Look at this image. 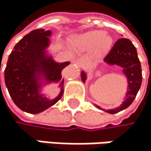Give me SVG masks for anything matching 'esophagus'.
Returning <instances> with one entry per match:
<instances>
[{"instance_id": "obj_1", "label": "esophagus", "mask_w": 151, "mask_h": 151, "mask_svg": "<svg viewBox=\"0 0 151 151\" xmlns=\"http://www.w3.org/2000/svg\"><path fill=\"white\" fill-rule=\"evenodd\" d=\"M76 63H77L80 66H82V65H84V64L86 63V60H85L84 58H80V59H78V60L76 61Z\"/></svg>"}]
</instances>
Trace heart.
I'll list each match as a JSON object with an SVG mask.
<instances>
[{
  "label": "heart",
  "instance_id": "b5f03b06",
  "mask_svg": "<svg viewBox=\"0 0 151 151\" xmlns=\"http://www.w3.org/2000/svg\"><path fill=\"white\" fill-rule=\"evenodd\" d=\"M112 38L106 35L102 30H93L81 36L79 39L80 45L84 49H92L96 47V55H101L106 52L112 45Z\"/></svg>",
  "mask_w": 151,
  "mask_h": 151
}]
</instances>
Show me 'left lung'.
<instances>
[{
    "label": "left lung",
    "instance_id": "1",
    "mask_svg": "<svg viewBox=\"0 0 151 151\" xmlns=\"http://www.w3.org/2000/svg\"><path fill=\"white\" fill-rule=\"evenodd\" d=\"M104 62L109 65H117L122 67L123 72L127 78L128 87L126 92V99L120 106L114 109L105 110L99 107V106H96L99 109L105 110L109 114H116L127 108L136 98V95L139 88H141L142 81V66L138 58L137 50L135 46L127 38L118 39L114 45L113 48L105 57ZM81 77L82 81L85 83L87 80L86 72L81 71Z\"/></svg>",
    "mask_w": 151,
    "mask_h": 151
}]
</instances>
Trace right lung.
<instances>
[{
  "mask_svg": "<svg viewBox=\"0 0 151 151\" xmlns=\"http://www.w3.org/2000/svg\"><path fill=\"white\" fill-rule=\"evenodd\" d=\"M51 35L50 30L42 28L26 35L10 52L4 70L10 98L19 109L29 114L46 110L59 101L63 93L62 71L70 63H59L47 55ZM51 82L59 83L61 87V92L53 100H49L40 92L43 83Z\"/></svg>",
  "mask_w": 151,
  "mask_h": 151,
  "instance_id": "1",
  "label": "right lung"
}]
</instances>
